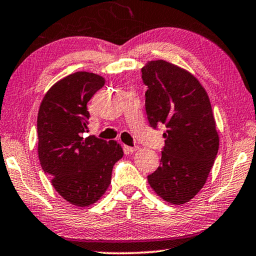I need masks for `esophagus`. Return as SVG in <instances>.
Segmentation results:
<instances>
[{
	"instance_id": "34e87169",
	"label": "esophagus",
	"mask_w": 256,
	"mask_h": 256,
	"mask_svg": "<svg viewBox=\"0 0 256 256\" xmlns=\"http://www.w3.org/2000/svg\"><path fill=\"white\" fill-rule=\"evenodd\" d=\"M124 150H125V152H134L136 150V147H128V146H125Z\"/></svg>"
}]
</instances>
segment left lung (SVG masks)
Wrapping results in <instances>:
<instances>
[{
  "mask_svg": "<svg viewBox=\"0 0 256 256\" xmlns=\"http://www.w3.org/2000/svg\"><path fill=\"white\" fill-rule=\"evenodd\" d=\"M147 91L144 107L150 126L164 125L165 146L148 182L158 196L184 204L205 184L218 150V134L208 96L196 77L164 60L141 70Z\"/></svg>",
  "mask_w": 256,
  "mask_h": 256,
  "instance_id": "1",
  "label": "left lung"
}]
</instances>
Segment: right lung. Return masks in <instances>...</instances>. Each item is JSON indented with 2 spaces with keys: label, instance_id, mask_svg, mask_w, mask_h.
<instances>
[{
  "label": "right lung",
  "instance_id": "add662e5",
  "mask_svg": "<svg viewBox=\"0 0 256 256\" xmlns=\"http://www.w3.org/2000/svg\"><path fill=\"white\" fill-rule=\"evenodd\" d=\"M104 84L99 75L74 72L48 91L38 110L40 166L60 196L80 208L102 196L114 164L123 157L114 141L84 136L90 120L86 104Z\"/></svg>",
  "mask_w": 256,
  "mask_h": 256
}]
</instances>
